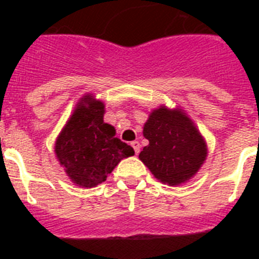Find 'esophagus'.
<instances>
[{
	"label": "esophagus",
	"instance_id": "1",
	"mask_svg": "<svg viewBox=\"0 0 259 259\" xmlns=\"http://www.w3.org/2000/svg\"><path fill=\"white\" fill-rule=\"evenodd\" d=\"M131 145H132V148L135 149V153H136V154H139V153H140V143H139V141H132Z\"/></svg>",
	"mask_w": 259,
	"mask_h": 259
}]
</instances>
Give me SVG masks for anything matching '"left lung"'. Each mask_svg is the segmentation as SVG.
Listing matches in <instances>:
<instances>
[{"instance_id": "1", "label": "left lung", "mask_w": 259, "mask_h": 259, "mask_svg": "<svg viewBox=\"0 0 259 259\" xmlns=\"http://www.w3.org/2000/svg\"><path fill=\"white\" fill-rule=\"evenodd\" d=\"M143 134L149 144L144 146L139 158L162 183L178 185L187 182L206 159L202 136L179 110H154Z\"/></svg>"}]
</instances>
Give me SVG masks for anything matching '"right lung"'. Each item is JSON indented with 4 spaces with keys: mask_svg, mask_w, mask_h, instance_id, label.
<instances>
[{
    "mask_svg": "<svg viewBox=\"0 0 259 259\" xmlns=\"http://www.w3.org/2000/svg\"><path fill=\"white\" fill-rule=\"evenodd\" d=\"M104 109L101 101L85 96L57 139L59 163L81 187L104 183L120 159L135 154L132 146L115 137L113 125L104 123Z\"/></svg>",
    "mask_w": 259,
    "mask_h": 259,
    "instance_id": "obj_1",
    "label": "right lung"
}]
</instances>
